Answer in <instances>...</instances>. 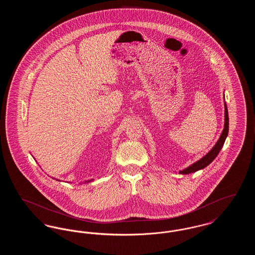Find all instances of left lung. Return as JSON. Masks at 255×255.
I'll use <instances>...</instances> for the list:
<instances>
[{
    "label": "left lung",
    "instance_id": "obj_1",
    "mask_svg": "<svg viewBox=\"0 0 255 255\" xmlns=\"http://www.w3.org/2000/svg\"><path fill=\"white\" fill-rule=\"evenodd\" d=\"M228 133H229V112H228L227 104L225 102V123H224V129H223V132L221 133L217 142L215 143V145L212 147V149L206 154V156H204L203 158H200L199 160H197L196 162L192 163L188 167L181 170L179 173L182 174V175L183 174L186 175V174L194 173V172L198 171V170L206 168V166L209 165L214 160V158L217 157L219 152L221 151V149L224 146L225 140H226V138L228 136Z\"/></svg>",
    "mask_w": 255,
    "mask_h": 255
}]
</instances>
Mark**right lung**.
I'll return each instance as SVG.
<instances>
[{
	"mask_svg": "<svg viewBox=\"0 0 255 255\" xmlns=\"http://www.w3.org/2000/svg\"><path fill=\"white\" fill-rule=\"evenodd\" d=\"M53 179H54V178H53ZM54 180H55V179H54ZM56 180H57V179H56ZM57 181H60V180H57ZM92 181H93V179H92V180H89V181H86V182H84V183H86V182H92Z\"/></svg>",
	"mask_w": 255,
	"mask_h": 255,
	"instance_id": "add662e5",
	"label": "right lung"
}]
</instances>
